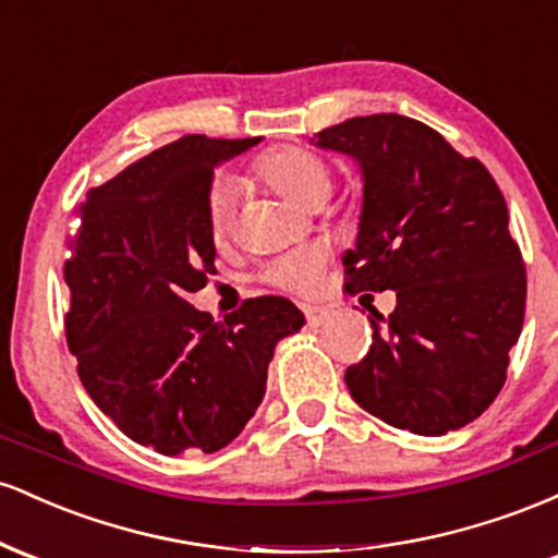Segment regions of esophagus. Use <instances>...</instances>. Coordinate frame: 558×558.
Listing matches in <instances>:
<instances>
[{
	"mask_svg": "<svg viewBox=\"0 0 558 558\" xmlns=\"http://www.w3.org/2000/svg\"><path fill=\"white\" fill-rule=\"evenodd\" d=\"M304 315L310 328H323L330 319V310H325V306H304Z\"/></svg>",
	"mask_w": 558,
	"mask_h": 558,
	"instance_id": "esophagus-1",
	"label": "esophagus"
}]
</instances>
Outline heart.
<instances>
[{
	"instance_id": "heart-1",
	"label": "heart",
	"mask_w": 558,
	"mask_h": 558,
	"mask_svg": "<svg viewBox=\"0 0 558 558\" xmlns=\"http://www.w3.org/2000/svg\"><path fill=\"white\" fill-rule=\"evenodd\" d=\"M257 172L272 185L275 191L315 209L328 202L332 191V175L328 165L315 151L304 146H278L257 159ZM239 217V183L230 178H220L213 183L207 194V226L215 241L228 239ZM325 267L323 246H301L283 257L267 262L262 270V280L275 288L293 293H312L319 286V275Z\"/></svg>"
}]
</instances>
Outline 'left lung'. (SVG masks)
Here are the masks:
<instances>
[{
  "mask_svg": "<svg viewBox=\"0 0 558 558\" xmlns=\"http://www.w3.org/2000/svg\"><path fill=\"white\" fill-rule=\"evenodd\" d=\"M315 144L362 170L345 288L396 291L388 317L373 310V345L345 386L399 430H459L504 388L524 323L527 278L504 194L480 159L403 114L351 118Z\"/></svg>",
  "mask_w": 558,
  "mask_h": 558,
  "instance_id": "left-lung-1",
  "label": "left lung"
}]
</instances>
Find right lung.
Masks as SVG:
<instances>
[{
  "label": "right lung",
  "mask_w": 558,
  "mask_h": 558,
  "mask_svg": "<svg viewBox=\"0 0 558 558\" xmlns=\"http://www.w3.org/2000/svg\"><path fill=\"white\" fill-rule=\"evenodd\" d=\"M262 138L183 136L92 189L70 239L68 349L96 407L165 457L213 453L254 417L267 364L304 315L283 296L215 323L189 293L215 272V168Z\"/></svg>",
  "instance_id": "obj_1"
}]
</instances>
